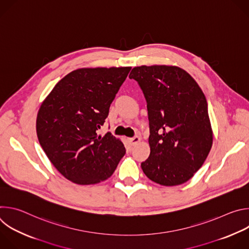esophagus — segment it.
<instances>
[{"mask_svg": "<svg viewBox=\"0 0 249 249\" xmlns=\"http://www.w3.org/2000/svg\"><path fill=\"white\" fill-rule=\"evenodd\" d=\"M140 141H141V138L138 137V136H135V137H133V138H129V139H128V142H129L131 146L137 145Z\"/></svg>", "mask_w": 249, "mask_h": 249, "instance_id": "1", "label": "esophagus"}]
</instances>
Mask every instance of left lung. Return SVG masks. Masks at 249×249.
I'll list each match as a JSON object with an SVG mask.
<instances>
[{"label":"left lung","instance_id":"obj_1","mask_svg":"<svg viewBox=\"0 0 249 249\" xmlns=\"http://www.w3.org/2000/svg\"><path fill=\"white\" fill-rule=\"evenodd\" d=\"M147 100L151 154L141 163L152 181L175 186L203 165L213 145L208 104L196 81L176 66L135 67L129 75Z\"/></svg>","mask_w":249,"mask_h":249}]
</instances>
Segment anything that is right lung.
Returning a JSON list of instances; mask_svg holds the SVG:
<instances>
[{"label": "right lung", "mask_w": 249, "mask_h": 249, "mask_svg": "<svg viewBox=\"0 0 249 249\" xmlns=\"http://www.w3.org/2000/svg\"><path fill=\"white\" fill-rule=\"evenodd\" d=\"M131 67L83 68L65 76L42 102L36 118L39 143L56 169L80 185L110 177L126 150L111 133L97 130Z\"/></svg>", "instance_id": "right-lung-1"}]
</instances>
